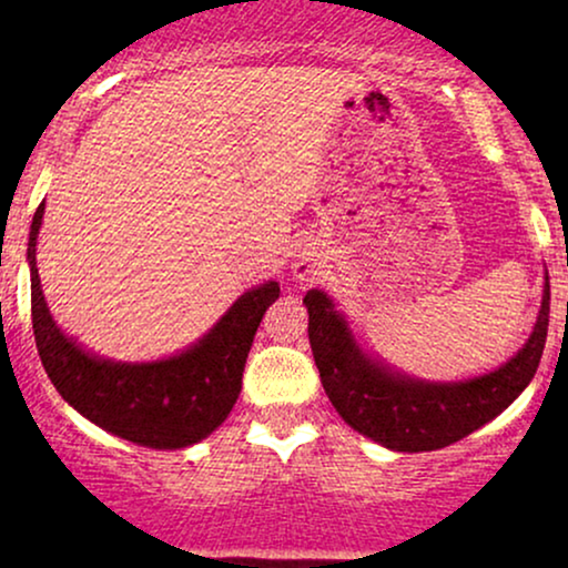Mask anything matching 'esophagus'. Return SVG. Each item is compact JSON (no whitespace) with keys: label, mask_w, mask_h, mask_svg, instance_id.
Instances as JSON below:
<instances>
[{"label":"esophagus","mask_w":568,"mask_h":568,"mask_svg":"<svg viewBox=\"0 0 568 568\" xmlns=\"http://www.w3.org/2000/svg\"><path fill=\"white\" fill-rule=\"evenodd\" d=\"M294 276L300 278V282H315L317 276H321V263L317 258H313L310 253H302L297 261H294Z\"/></svg>","instance_id":"obj_1"}]
</instances>
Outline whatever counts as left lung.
Here are the masks:
<instances>
[{
    "label": "left lung",
    "mask_w": 568,
    "mask_h": 568,
    "mask_svg": "<svg viewBox=\"0 0 568 568\" xmlns=\"http://www.w3.org/2000/svg\"><path fill=\"white\" fill-rule=\"evenodd\" d=\"M310 346L333 408L364 437L398 453H429L460 442L499 416L530 385L548 336L550 284L523 352L491 375L455 385L418 383L367 359L323 292H307Z\"/></svg>",
    "instance_id": "left-lung-1"
}]
</instances>
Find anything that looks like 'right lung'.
<instances>
[{
    "label": "right lung",
    "instance_id": "1",
    "mask_svg": "<svg viewBox=\"0 0 568 568\" xmlns=\"http://www.w3.org/2000/svg\"><path fill=\"white\" fill-rule=\"evenodd\" d=\"M43 204L28 240L30 315L45 375L61 398L115 437L152 449H181L209 437L235 406L253 336L278 284L245 292L196 346L154 364H113L84 354L57 328L36 268V237Z\"/></svg>",
    "mask_w": 568,
    "mask_h": 568
}]
</instances>
